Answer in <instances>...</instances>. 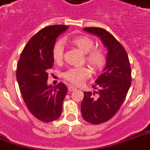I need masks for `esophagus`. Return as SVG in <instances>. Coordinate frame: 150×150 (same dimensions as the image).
<instances>
[{
  "mask_svg": "<svg viewBox=\"0 0 150 150\" xmlns=\"http://www.w3.org/2000/svg\"><path fill=\"white\" fill-rule=\"evenodd\" d=\"M76 90V88L75 87V86H68V90L69 91H74V90Z\"/></svg>",
  "mask_w": 150,
  "mask_h": 150,
  "instance_id": "obj_1",
  "label": "esophagus"
}]
</instances>
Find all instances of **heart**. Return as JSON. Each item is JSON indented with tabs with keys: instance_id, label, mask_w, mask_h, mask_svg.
Here are the masks:
<instances>
[{
	"instance_id": "obj_1",
	"label": "heart",
	"mask_w": 150,
	"mask_h": 150,
	"mask_svg": "<svg viewBox=\"0 0 150 150\" xmlns=\"http://www.w3.org/2000/svg\"><path fill=\"white\" fill-rule=\"evenodd\" d=\"M70 42L86 53V61L94 71L100 70L105 64L106 57L102 48L93 47L94 41L86 35H79L71 38ZM52 58L55 63L60 64L64 60V46L62 42L55 43L52 48ZM90 70L87 67H71L64 73V77L74 85H79L90 77Z\"/></svg>"
}]
</instances>
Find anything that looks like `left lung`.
<instances>
[{"label": "left lung", "instance_id": "obj_1", "mask_svg": "<svg viewBox=\"0 0 150 150\" xmlns=\"http://www.w3.org/2000/svg\"><path fill=\"white\" fill-rule=\"evenodd\" d=\"M83 30L100 38L108 50L105 67L93 86L98 91L84 92L81 104L83 119L92 124H100L115 116L125 100L131 84V66L123 45L109 32L100 27Z\"/></svg>", "mask_w": 150, "mask_h": 150}]
</instances>
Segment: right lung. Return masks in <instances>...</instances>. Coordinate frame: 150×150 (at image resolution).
Wrapping results in <instances>:
<instances>
[{
  "mask_svg": "<svg viewBox=\"0 0 150 150\" xmlns=\"http://www.w3.org/2000/svg\"><path fill=\"white\" fill-rule=\"evenodd\" d=\"M64 25L42 29L29 40L17 64L16 79L28 110L39 120L50 123L62 113L67 86L62 83L48 86V71L53 65L52 48L57 38L67 30Z\"/></svg>",
  "mask_w": 150,
  "mask_h": 150,
  "instance_id": "right-lung-1",
  "label": "right lung"
}]
</instances>
